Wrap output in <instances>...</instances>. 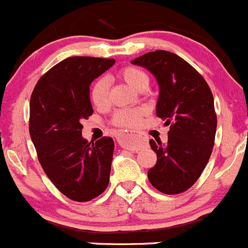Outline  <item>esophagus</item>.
I'll return each instance as SVG.
<instances>
[{
  "label": "esophagus",
  "mask_w": 248,
  "mask_h": 248,
  "mask_svg": "<svg viewBox=\"0 0 248 248\" xmlns=\"http://www.w3.org/2000/svg\"><path fill=\"white\" fill-rule=\"evenodd\" d=\"M126 136H127V137L130 138V140H135V138H136V136H137V135H136L134 131H130V132H127ZM126 148L129 149V150H132V151H137V150H140V149L142 148V146H140V144H136V143H131V144H130V145H127Z\"/></svg>",
  "instance_id": "34e87169"
}]
</instances>
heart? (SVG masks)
Listing matches in <instances>:
<instances>
[{
	"instance_id": "1",
	"label": "heart",
	"mask_w": 248,
	"mask_h": 248,
	"mask_svg": "<svg viewBox=\"0 0 248 248\" xmlns=\"http://www.w3.org/2000/svg\"><path fill=\"white\" fill-rule=\"evenodd\" d=\"M118 77L136 91H144L149 86L150 78L142 68L136 66H125L118 71ZM91 100L98 108H104L108 105V82L105 78H99L93 82L91 87ZM146 113L144 108H122L116 111L112 117V124L119 127H132L137 125Z\"/></svg>"
}]
</instances>
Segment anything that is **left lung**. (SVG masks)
Segmentation results:
<instances>
[{
	"mask_svg": "<svg viewBox=\"0 0 248 248\" xmlns=\"http://www.w3.org/2000/svg\"><path fill=\"white\" fill-rule=\"evenodd\" d=\"M132 63L156 77V113L170 125L166 144L161 140L149 142L157 162L148 178L161 193H183L199 180L212 155L217 123L213 93L190 63L168 50L149 52Z\"/></svg>",
	"mask_w": 248,
	"mask_h": 248,
	"instance_id": "left-lung-1",
	"label": "left lung"
}]
</instances>
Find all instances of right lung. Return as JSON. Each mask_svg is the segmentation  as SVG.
<instances>
[{
  "label": "right lung",
  "mask_w": 248,
  "mask_h": 248,
  "mask_svg": "<svg viewBox=\"0 0 248 248\" xmlns=\"http://www.w3.org/2000/svg\"><path fill=\"white\" fill-rule=\"evenodd\" d=\"M114 59L72 57L47 71L31 97L29 134L42 169L60 193L77 202L95 199L110 181L114 143L81 137L84 119L92 116L90 84Z\"/></svg>",
  "instance_id": "right-lung-1"
}]
</instances>
